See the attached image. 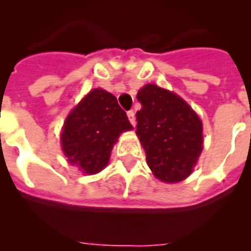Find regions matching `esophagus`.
Instances as JSON below:
<instances>
[{"label":"esophagus","instance_id":"obj_1","mask_svg":"<svg viewBox=\"0 0 251 251\" xmlns=\"http://www.w3.org/2000/svg\"><path fill=\"white\" fill-rule=\"evenodd\" d=\"M127 117H129V121L131 122V125L135 126V112L134 110H129L127 112Z\"/></svg>","mask_w":251,"mask_h":251}]
</instances>
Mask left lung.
<instances>
[{"label":"left lung","mask_w":251,"mask_h":251,"mask_svg":"<svg viewBox=\"0 0 251 251\" xmlns=\"http://www.w3.org/2000/svg\"><path fill=\"white\" fill-rule=\"evenodd\" d=\"M137 135L153 176L163 182H179L190 176L203 150L198 114L178 95L146 84L138 91Z\"/></svg>","instance_id":"left-lung-1"}]
</instances>
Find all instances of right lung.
<instances>
[{"label": "right lung", "instance_id": "add662e5", "mask_svg": "<svg viewBox=\"0 0 251 251\" xmlns=\"http://www.w3.org/2000/svg\"><path fill=\"white\" fill-rule=\"evenodd\" d=\"M133 129L117 99L95 88L69 113L61 133L65 156L87 175H95L108 164L120 134Z\"/></svg>", "mask_w": 251, "mask_h": 251}]
</instances>
